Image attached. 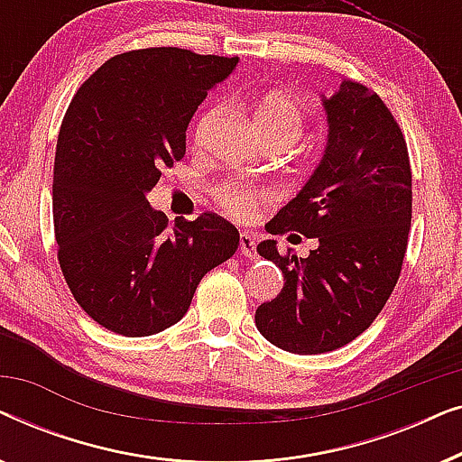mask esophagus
Segmentation results:
<instances>
[{
  "label": "esophagus",
  "instance_id": "34e87169",
  "mask_svg": "<svg viewBox=\"0 0 462 462\" xmlns=\"http://www.w3.org/2000/svg\"><path fill=\"white\" fill-rule=\"evenodd\" d=\"M239 252L248 258L256 256V239L252 237L248 231H244L242 236H239Z\"/></svg>",
  "mask_w": 462,
  "mask_h": 462
}]
</instances>
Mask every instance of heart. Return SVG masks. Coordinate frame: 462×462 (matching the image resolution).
<instances>
[{"instance_id":"1","label":"heart","mask_w":462,"mask_h":462,"mask_svg":"<svg viewBox=\"0 0 462 462\" xmlns=\"http://www.w3.org/2000/svg\"><path fill=\"white\" fill-rule=\"evenodd\" d=\"M214 117H217V111H206L199 117L198 128H195V138L198 141L210 128ZM252 122H254L258 136H286L290 143H294L302 128V113L299 105L286 97V94L269 92L256 103L254 113H252ZM218 199L236 217H250L258 201L263 199V193L256 191V189L226 185L220 189Z\"/></svg>"}]
</instances>
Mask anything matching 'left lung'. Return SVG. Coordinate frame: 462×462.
<instances>
[{
	"label": "left lung",
	"instance_id": "8db88e82",
	"mask_svg": "<svg viewBox=\"0 0 462 462\" xmlns=\"http://www.w3.org/2000/svg\"><path fill=\"white\" fill-rule=\"evenodd\" d=\"M328 138L305 187L267 225L271 236L318 237L307 258L256 252L283 273V288L256 309L271 345L299 356L334 351L370 328L400 277L412 220V172L400 125L376 92L340 81L321 97Z\"/></svg>",
	"mask_w": 462,
	"mask_h": 462
}]
</instances>
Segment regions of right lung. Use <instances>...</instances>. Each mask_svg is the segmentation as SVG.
<instances>
[{
	"mask_svg": "<svg viewBox=\"0 0 462 462\" xmlns=\"http://www.w3.org/2000/svg\"><path fill=\"white\" fill-rule=\"evenodd\" d=\"M239 59L180 48L117 54L75 94L54 157L59 263L75 300L106 330L151 337L187 313L239 233L212 212L176 220L149 206L160 170L187 151V125Z\"/></svg>",
	"mask_w": 462,
	"mask_h": 462,
	"instance_id": "right-lung-1",
	"label": "right lung"
}]
</instances>
